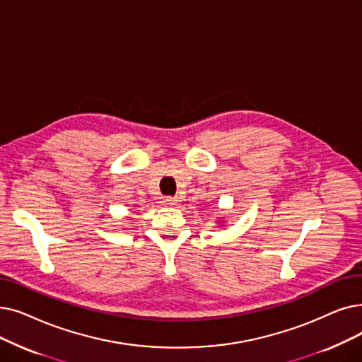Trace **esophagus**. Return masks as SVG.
<instances>
[{"label":"esophagus","instance_id":"1","mask_svg":"<svg viewBox=\"0 0 362 362\" xmlns=\"http://www.w3.org/2000/svg\"><path fill=\"white\" fill-rule=\"evenodd\" d=\"M164 204H165V206H168V207H175L176 204H177V199L176 198H165Z\"/></svg>","mask_w":362,"mask_h":362}]
</instances>
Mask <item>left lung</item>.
Masks as SVG:
<instances>
[{"mask_svg":"<svg viewBox=\"0 0 362 362\" xmlns=\"http://www.w3.org/2000/svg\"><path fill=\"white\" fill-rule=\"evenodd\" d=\"M217 223H220V222H217Z\"/></svg>","mask_w":362,"mask_h":362,"instance_id":"8db88e82","label":"left lung"}]
</instances>
